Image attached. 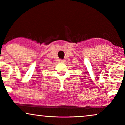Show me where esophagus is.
<instances>
[{"label":"esophagus","instance_id":"obj_1","mask_svg":"<svg viewBox=\"0 0 125 125\" xmlns=\"http://www.w3.org/2000/svg\"><path fill=\"white\" fill-rule=\"evenodd\" d=\"M59 62L61 63H64V61H63V60H59Z\"/></svg>","mask_w":125,"mask_h":125}]
</instances>
